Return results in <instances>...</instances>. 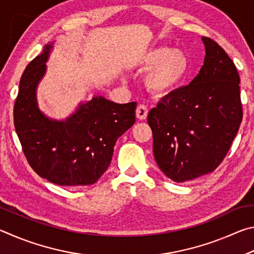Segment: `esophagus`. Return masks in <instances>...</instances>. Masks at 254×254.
I'll list each match as a JSON object with an SVG mask.
<instances>
[{
	"mask_svg": "<svg viewBox=\"0 0 254 254\" xmlns=\"http://www.w3.org/2000/svg\"><path fill=\"white\" fill-rule=\"evenodd\" d=\"M135 115L136 118L139 120H145L148 117V109L147 106L143 105V104H140L139 106L136 107V111H135Z\"/></svg>",
	"mask_w": 254,
	"mask_h": 254,
	"instance_id": "esophagus-1",
	"label": "esophagus"
}]
</instances>
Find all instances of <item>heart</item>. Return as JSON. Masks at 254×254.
<instances>
[{
    "mask_svg": "<svg viewBox=\"0 0 254 254\" xmlns=\"http://www.w3.org/2000/svg\"><path fill=\"white\" fill-rule=\"evenodd\" d=\"M135 65L148 69L144 75L148 91L157 96H165L182 85L188 71V58L179 49L154 47L140 54Z\"/></svg>",
    "mask_w": 254,
    "mask_h": 254,
    "instance_id": "b5f03b06",
    "label": "heart"
}]
</instances>
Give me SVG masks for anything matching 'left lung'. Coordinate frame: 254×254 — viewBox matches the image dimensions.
Segmentation results:
<instances>
[{
    "label": "left lung",
    "instance_id": "1",
    "mask_svg": "<svg viewBox=\"0 0 254 254\" xmlns=\"http://www.w3.org/2000/svg\"><path fill=\"white\" fill-rule=\"evenodd\" d=\"M205 60L191 83L162 97L149 112L153 156L176 183L212 173L229 152L243 111L240 76L222 47L207 37Z\"/></svg>",
    "mask_w": 254,
    "mask_h": 254
}]
</instances>
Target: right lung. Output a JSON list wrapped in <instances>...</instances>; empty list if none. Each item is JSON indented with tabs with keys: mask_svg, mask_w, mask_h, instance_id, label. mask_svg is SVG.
<instances>
[{
	"mask_svg": "<svg viewBox=\"0 0 254 254\" xmlns=\"http://www.w3.org/2000/svg\"><path fill=\"white\" fill-rule=\"evenodd\" d=\"M53 44L22 74L13 110L14 127L25 158L40 177L59 186L95 184L109 168L117 140L135 122L136 102L118 104L95 96L65 121L38 107L37 86L46 74Z\"/></svg>",
	"mask_w": 254,
	"mask_h": 254,
	"instance_id": "obj_1",
	"label": "right lung"
}]
</instances>
